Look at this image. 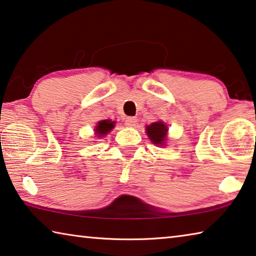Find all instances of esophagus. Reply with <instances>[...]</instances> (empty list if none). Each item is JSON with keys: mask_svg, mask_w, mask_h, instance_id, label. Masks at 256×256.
Listing matches in <instances>:
<instances>
[{"mask_svg": "<svg viewBox=\"0 0 256 256\" xmlns=\"http://www.w3.org/2000/svg\"><path fill=\"white\" fill-rule=\"evenodd\" d=\"M136 123H138L136 118H128L126 120H125V125H126V126H130V128L136 126Z\"/></svg>", "mask_w": 256, "mask_h": 256, "instance_id": "1", "label": "esophagus"}]
</instances>
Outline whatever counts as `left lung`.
Returning <instances> with one entry per match:
<instances>
[{
    "label": "left lung",
    "mask_w": 256,
    "mask_h": 256,
    "mask_svg": "<svg viewBox=\"0 0 256 256\" xmlns=\"http://www.w3.org/2000/svg\"><path fill=\"white\" fill-rule=\"evenodd\" d=\"M166 132L167 126L162 122H156L146 126V134L152 141V144L157 146L164 144V140H166Z\"/></svg>",
    "instance_id": "8db88e82"
}]
</instances>
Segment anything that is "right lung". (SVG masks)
Returning <instances> with one entry per match:
<instances>
[{"instance_id":"right-lung-1","label":"right lung","mask_w":256,"mask_h":256,"mask_svg":"<svg viewBox=\"0 0 256 256\" xmlns=\"http://www.w3.org/2000/svg\"><path fill=\"white\" fill-rule=\"evenodd\" d=\"M114 126H115L114 122H112V120H104L98 123L94 131H96V134H98V136H104L105 134L112 131V128H114Z\"/></svg>"}]
</instances>
